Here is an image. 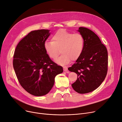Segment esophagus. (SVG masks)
<instances>
[{"label": "esophagus", "instance_id": "34e87169", "mask_svg": "<svg viewBox=\"0 0 122 122\" xmlns=\"http://www.w3.org/2000/svg\"><path fill=\"white\" fill-rule=\"evenodd\" d=\"M64 71L66 73H70V71L68 70V68H66V67H64Z\"/></svg>", "mask_w": 122, "mask_h": 122}]
</instances>
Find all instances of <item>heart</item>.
<instances>
[{
    "label": "heart",
    "instance_id": "obj_1",
    "mask_svg": "<svg viewBox=\"0 0 122 122\" xmlns=\"http://www.w3.org/2000/svg\"><path fill=\"white\" fill-rule=\"evenodd\" d=\"M84 40L79 33L73 34L61 29L52 37V41H46L44 44L45 51L51 59H55L60 53L62 55L55 60L60 65L69 63L71 60L76 61L82 53Z\"/></svg>",
    "mask_w": 122,
    "mask_h": 122
}]
</instances>
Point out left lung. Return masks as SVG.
I'll list each match as a JSON object with an SVG mask.
<instances>
[{
	"label": "left lung",
	"instance_id": "1",
	"mask_svg": "<svg viewBox=\"0 0 122 122\" xmlns=\"http://www.w3.org/2000/svg\"><path fill=\"white\" fill-rule=\"evenodd\" d=\"M84 46L81 56L69 70L77 74V80L71 85L76 92L85 94L93 91L104 81L108 70V52L94 32L80 27Z\"/></svg>",
	"mask_w": 122,
	"mask_h": 122
}]
</instances>
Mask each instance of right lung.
<instances>
[{
  "instance_id": "1",
  "label": "right lung",
  "mask_w": 122,
  "mask_h": 122,
  "mask_svg": "<svg viewBox=\"0 0 122 122\" xmlns=\"http://www.w3.org/2000/svg\"><path fill=\"white\" fill-rule=\"evenodd\" d=\"M50 30L30 32L16 47L13 65L18 81L23 89L35 96L48 93L54 85L55 78L63 71L62 67L47 55L44 44Z\"/></svg>"
}]
</instances>
